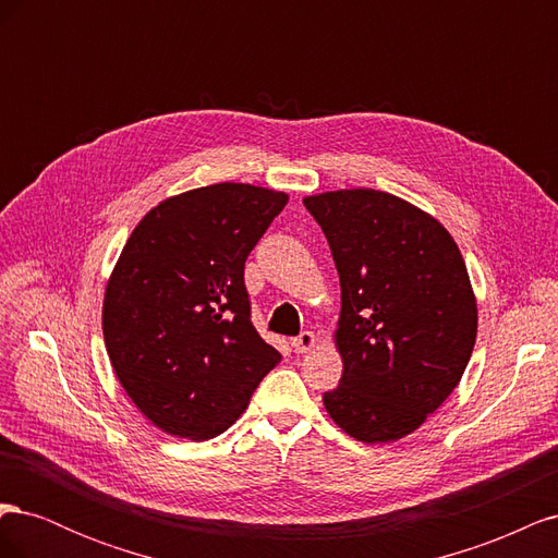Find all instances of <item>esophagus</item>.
Segmentation results:
<instances>
[{
	"mask_svg": "<svg viewBox=\"0 0 558 558\" xmlns=\"http://www.w3.org/2000/svg\"><path fill=\"white\" fill-rule=\"evenodd\" d=\"M291 347L295 349V353H307L316 347V335L312 330H302L298 337H293Z\"/></svg>",
	"mask_w": 558,
	"mask_h": 558,
	"instance_id": "34e87169",
	"label": "esophagus"
}]
</instances>
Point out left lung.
<instances>
[{
    "label": "left lung",
    "instance_id": "left-lung-1",
    "mask_svg": "<svg viewBox=\"0 0 558 558\" xmlns=\"http://www.w3.org/2000/svg\"><path fill=\"white\" fill-rule=\"evenodd\" d=\"M330 244L342 310L330 418L359 442L414 433L459 386L477 337V300L447 228L391 193L302 199Z\"/></svg>",
    "mask_w": 558,
    "mask_h": 558
}]
</instances>
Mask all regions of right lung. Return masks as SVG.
<instances>
[{
    "mask_svg": "<svg viewBox=\"0 0 558 558\" xmlns=\"http://www.w3.org/2000/svg\"><path fill=\"white\" fill-rule=\"evenodd\" d=\"M289 195L214 183L162 199L132 230L107 283L113 373L160 430H228L281 353L251 324L244 263Z\"/></svg>",
    "mask_w": 558,
    "mask_h": 558,
    "instance_id": "add662e5",
    "label": "right lung"
}]
</instances>
